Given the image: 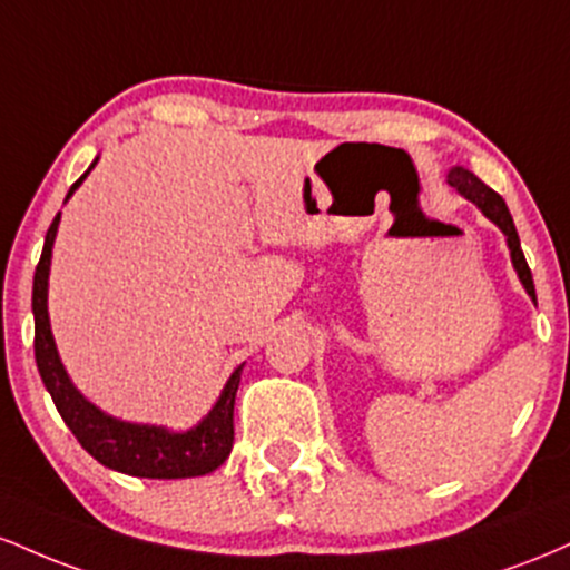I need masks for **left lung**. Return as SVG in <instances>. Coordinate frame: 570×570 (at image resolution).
<instances>
[{"mask_svg":"<svg viewBox=\"0 0 570 570\" xmlns=\"http://www.w3.org/2000/svg\"><path fill=\"white\" fill-rule=\"evenodd\" d=\"M448 181H450V187H455L458 193L463 195V198H469L472 203H476V206L482 208V214H485L490 222H495V225L501 227L503 235H507L509 252H512V263H514L517 276H520L522 286H525V292L535 299L531 267H528V263H525V254H522L520 238H517L512 214H509L507 203H503L501 195L495 193V189H490L485 181L476 179L472 171H466V168H453V171L448 174Z\"/></svg>","mask_w":570,"mask_h":570,"instance_id":"8db88e82","label":"left lung"}]
</instances>
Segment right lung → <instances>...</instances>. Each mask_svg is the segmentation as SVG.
<instances>
[{
  "label": "right lung",
  "mask_w": 570,
  "mask_h": 570,
  "mask_svg": "<svg viewBox=\"0 0 570 570\" xmlns=\"http://www.w3.org/2000/svg\"><path fill=\"white\" fill-rule=\"evenodd\" d=\"M88 171L71 185L69 195L82 185ZM58 219H61V214H56L53 225H50L48 235H45L42 257H39L35 271L31 311H35L37 370L42 375L45 389L53 396L63 423H67L71 434L77 436V442L98 463L115 469V472L130 476H149V480H185V476H203L219 469L233 450V407L244 364L230 375V381H227L214 410L203 417L198 426L193 431H185V434H171V431L158 426H136V423L115 421V417L104 415L101 410L94 407L71 385L67 370H63L61 358H58L53 332H50L48 322V273Z\"/></svg>",
  "instance_id": "1"
}]
</instances>
